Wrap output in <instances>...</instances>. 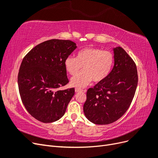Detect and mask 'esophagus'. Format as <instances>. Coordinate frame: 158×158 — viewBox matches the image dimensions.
<instances>
[{"label":"esophagus","mask_w":158,"mask_h":158,"mask_svg":"<svg viewBox=\"0 0 158 158\" xmlns=\"http://www.w3.org/2000/svg\"><path fill=\"white\" fill-rule=\"evenodd\" d=\"M75 92H83V89H80V88H75Z\"/></svg>","instance_id":"esophagus-1"}]
</instances>
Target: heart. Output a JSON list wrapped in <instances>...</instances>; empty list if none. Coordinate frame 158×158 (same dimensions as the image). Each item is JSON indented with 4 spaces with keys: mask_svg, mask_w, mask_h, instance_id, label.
Wrapping results in <instances>:
<instances>
[{
    "mask_svg": "<svg viewBox=\"0 0 158 158\" xmlns=\"http://www.w3.org/2000/svg\"><path fill=\"white\" fill-rule=\"evenodd\" d=\"M114 64L113 52L100 48L89 47L78 52L76 57L69 56L65 59L64 67L70 75L82 72L70 80L73 86L84 88L93 80L102 82L111 74Z\"/></svg>",
    "mask_w": 158,
    "mask_h": 158,
    "instance_id": "1",
    "label": "heart"
}]
</instances>
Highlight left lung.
<instances>
[{
    "label": "left lung",
    "instance_id": "left-lung-1",
    "mask_svg": "<svg viewBox=\"0 0 158 158\" xmlns=\"http://www.w3.org/2000/svg\"><path fill=\"white\" fill-rule=\"evenodd\" d=\"M114 64L111 74L87 91L84 113L96 125H108L126 113L138 84L136 64L121 47L113 48Z\"/></svg>",
    "mask_w": 158,
    "mask_h": 158
}]
</instances>
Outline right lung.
<instances>
[{"mask_svg": "<svg viewBox=\"0 0 158 158\" xmlns=\"http://www.w3.org/2000/svg\"><path fill=\"white\" fill-rule=\"evenodd\" d=\"M76 47L70 40H51L33 47L23 59L19 92L27 112L37 120L52 123L64 114L74 88L58 89L69 82L64 61Z\"/></svg>", "mask_w": 158, "mask_h": 158, "instance_id": "right-lung-1", "label": "right lung"}]
</instances>
